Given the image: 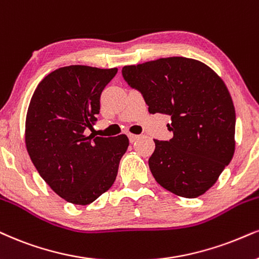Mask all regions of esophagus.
<instances>
[{"label": "esophagus", "mask_w": 259, "mask_h": 259, "mask_svg": "<svg viewBox=\"0 0 259 259\" xmlns=\"http://www.w3.org/2000/svg\"><path fill=\"white\" fill-rule=\"evenodd\" d=\"M138 138H139L138 135H132V133H128V139L131 143H135Z\"/></svg>", "instance_id": "34e87169"}]
</instances>
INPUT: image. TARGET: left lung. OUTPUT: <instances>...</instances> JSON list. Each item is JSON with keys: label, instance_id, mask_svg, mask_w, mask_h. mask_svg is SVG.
Wrapping results in <instances>:
<instances>
[{"label": "left lung", "instance_id": "obj_1", "mask_svg": "<svg viewBox=\"0 0 259 259\" xmlns=\"http://www.w3.org/2000/svg\"><path fill=\"white\" fill-rule=\"evenodd\" d=\"M122 76L150 113L170 116L173 138L154 139L149 158L155 180L177 196H202L234 155L235 109L227 86L203 62L179 56L124 66Z\"/></svg>", "mask_w": 259, "mask_h": 259}]
</instances>
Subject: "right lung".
I'll return each mask as SVG.
<instances>
[{"label": "right lung", "mask_w": 259, "mask_h": 259, "mask_svg": "<svg viewBox=\"0 0 259 259\" xmlns=\"http://www.w3.org/2000/svg\"><path fill=\"white\" fill-rule=\"evenodd\" d=\"M117 68L61 67L48 74L32 96L25 143L32 163L67 202L88 205L113 186L128 138L85 136L100 114L102 91Z\"/></svg>", "instance_id": "1"}]
</instances>
